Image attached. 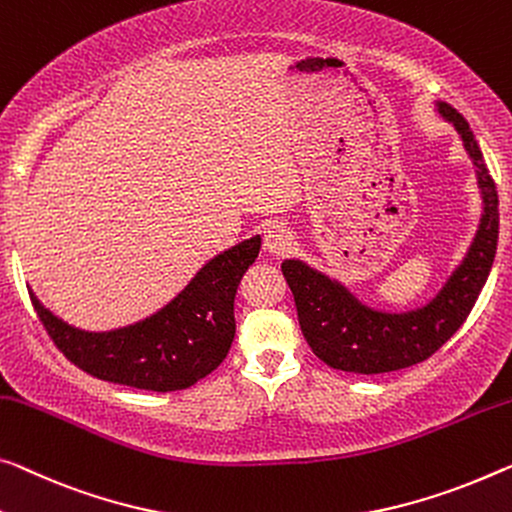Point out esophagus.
I'll return each instance as SVG.
<instances>
[{"mask_svg":"<svg viewBox=\"0 0 512 512\" xmlns=\"http://www.w3.org/2000/svg\"><path fill=\"white\" fill-rule=\"evenodd\" d=\"M290 247H293V233H290L286 226H270L265 231V249L274 256L288 254Z\"/></svg>","mask_w":512,"mask_h":512,"instance_id":"34e87169","label":"esophagus"}]
</instances>
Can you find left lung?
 <instances>
[{
    "label": "left lung",
    "instance_id": "8db88e82",
    "mask_svg": "<svg viewBox=\"0 0 512 512\" xmlns=\"http://www.w3.org/2000/svg\"><path fill=\"white\" fill-rule=\"evenodd\" d=\"M439 114L455 125L476 164L483 217L469 254L435 300L410 313H380L359 304L341 283L300 261L281 265L293 290L297 320L313 355L338 371L375 375L421 364L442 348L474 309L490 274L499 240V196L469 123L448 102Z\"/></svg>",
    "mask_w": 512,
    "mask_h": 512
}]
</instances>
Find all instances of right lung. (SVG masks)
<instances>
[{
  "mask_svg": "<svg viewBox=\"0 0 512 512\" xmlns=\"http://www.w3.org/2000/svg\"><path fill=\"white\" fill-rule=\"evenodd\" d=\"M258 251V235L240 242L212 258L155 316L107 334L80 332L43 309L31 290L29 297L52 343L84 373L135 389L178 391L203 380L229 355L235 293Z\"/></svg>",
  "mask_w": 512,
  "mask_h": 512,
  "instance_id": "add662e5",
  "label": "right lung"
}]
</instances>
